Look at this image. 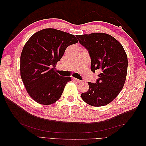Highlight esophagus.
Here are the masks:
<instances>
[{
	"mask_svg": "<svg viewBox=\"0 0 146 146\" xmlns=\"http://www.w3.org/2000/svg\"><path fill=\"white\" fill-rule=\"evenodd\" d=\"M72 79H73V80H74V81H75V82L78 83H80L82 82V81H81V80H78V79H76V78H73Z\"/></svg>",
	"mask_w": 146,
	"mask_h": 146,
	"instance_id": "esophagus-1",
	"label": "esophagus"
}]
</instances>
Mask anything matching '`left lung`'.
I'll return each instance as SVG.
<instances>
[{
	"label": "left lung",
	"mask_w": 146,
	"mask_h": 146,
	"mask_svg": "<svg viewBox=\"0 0 146 146\" xmlns=\"http://www.w3.org/2000/svg\"><path fill=\"white\" fill-rule=\"evenodd\" d=\"M76 37L88 52L92 71L100 73L96 83L88 82L89 89L82 93V98L92 106H104L119 94L124 85L128 66L124 49L107 34L95 33Z\"/></svg>",
	"instance_id": "1"
}]
</instances>
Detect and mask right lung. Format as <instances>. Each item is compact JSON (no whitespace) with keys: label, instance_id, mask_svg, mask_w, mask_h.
<instances>
[{"label":"right lung","instance_id":"obj_1","mask_svg":"<svg viewBox=\"0 0 146 146\" xmlns=\"http://www.w3.org/2000/svg\"><path fill=\"white\" fill-rule=\"evenodd\" d=\"M77 42L74 35L49 28L34 34L26 43L21 55V76L34 100L48 105L60 99L71 78L59 75L56 64L68 46Z\"/></svg>","mask_w":146,"mask_h":146}]
</instances>
